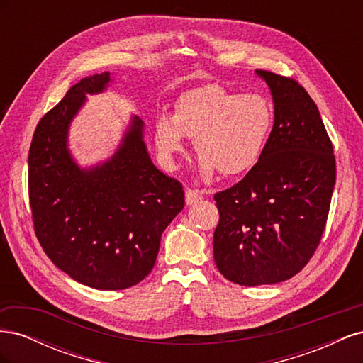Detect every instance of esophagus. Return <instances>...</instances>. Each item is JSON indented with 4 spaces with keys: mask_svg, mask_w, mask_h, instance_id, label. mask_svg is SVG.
<instances>
[{
    "mask_svg": "<svg viewBox=\"0 0 363 363\" xmlns=\"http://www.w3.org/2000/svg\"><path fill=\"white\" fill-rule=\"evenodd\" d=\"M184 196H186V204H194V203L201 200V192L199 189L188 188V189H186Z\"/></svg>",
    "mask_w": 363,
    "mask_h": 363,
    "instance_id": "obj_1",
    "label": "esophagus"
}]
</instances>
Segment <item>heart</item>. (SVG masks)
<instances>
[{"instance_id": "b5f03b06", "label": "heart", "mask_w": 363, "mask_h": 363, "mask_svg": "<svg viewBox=\"0 0 363 363\" xmlns=\"http://www.w3.org/2000/svg\"><path fill=\"white\" fill-rule=\"evenodd\" d=\"M274 124V108L259 94H238L219 84H204L184 92L174 115L160 113L155 121V142L162 159L174 163L195 140L201 156L200 169L212 177L250 171L262 157Z\"/></svg>"}]
</instances>
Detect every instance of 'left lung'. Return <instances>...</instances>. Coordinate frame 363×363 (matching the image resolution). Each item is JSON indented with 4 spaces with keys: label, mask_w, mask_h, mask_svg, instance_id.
Masks as SVG:
<instances>
[{
    "label": "left lung",
    "mask_w": 363,
    "mask_h": 363,
    "mask_svg": "<svg viewBox=\"0 0 363 363\" xmlns=\"http://www.w3.org/2000/svg\"><path fill=\"white\" fill-rule=\"evenodd\" d=\"M256 72L274 100L269 139L245 177L213 196L216 268L242 286L289 280L309 263L336 182L332 140L311 95L292 77Z\"/></svg>",
    "instance_id": "obj_1"
}]
</instances>
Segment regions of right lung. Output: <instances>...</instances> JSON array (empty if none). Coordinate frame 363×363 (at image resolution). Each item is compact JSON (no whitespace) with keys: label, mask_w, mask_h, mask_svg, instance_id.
<instances>
[{"label":"right lung","mask_w":363,"mask_h":363,"mask_svg":"<svg viewBox=\"0 0 363 363\" xmlns=\"http://www.w3.org/2000/svg\"><path fill=\"white\" fill-rule=\"evenodd\" d=\"M108 82L107 72L84 77L42 116L28 152V199L36 238L54 265L86 286L118 291L151 272L184 191L152 164L138 118L101 167L83 171L72 162L71 119L84 94L101 92Z\"/></svg>","instance_id":"obj_1"}]
</instances>
